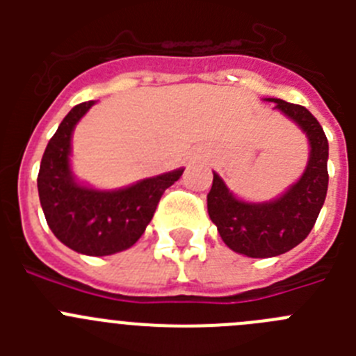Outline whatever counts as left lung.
<instances>
[{"instance_id": "1", "label": "left lung", "mask_w": 356, "mask_h": 356, "mask_svg": "<svg viewBox=\"0 0 356 356\" xmlns=\"http://www.w3.org/2000/svg\"><path fill=\"white\" fill-rule=\"evenodd\" d=\"M275 108L307 135L310 156L301 178L280 197L264 203L242 201L217 172L207 196L209 216L229 250L251 259H269L287 253L307 238L316 225L328 191V139L323 127L305 106L267 97Z\"/></svg>"}]
</instances>
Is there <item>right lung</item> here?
I'll use <instances>...</instances> for the list:
<instances>
[{
  "label": "right lung",
  "mask_w": 356,
  "mask_h": 356,
  "mask_svg": "<svg viewBox=\"0 0 356 356\" xmlns=\"http://www.w3.org/2000/svg\"><path fill=\"white\" fill-rule=\"evenodd\" d=\"M94 102L71 108L49 139L40 160L37 188L40 207L55 237L72 251L106 257L131 248L153 219L163 191L180 180L184 169L146 178L118 191H97L74 180L71 137Z\"/></svg>",
  "instance_id": "add662e5"
}]
</instances>
